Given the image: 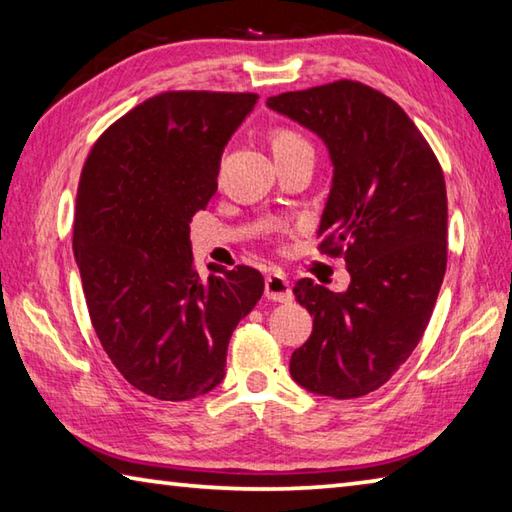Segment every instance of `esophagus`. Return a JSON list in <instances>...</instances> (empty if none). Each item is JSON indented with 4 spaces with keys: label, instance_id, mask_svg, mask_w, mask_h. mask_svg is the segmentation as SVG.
<instances>
[{
    "label": "esophagus",
    "instance_id": "obj_1",
    "mask_svg": "<svg viewBox=\"0 0 512 512\" xmlns=\"http://www.w3.org/2000/svg\"><path fill=\"white\" fill-rule=\"evenodd\" d=\"M264 293H266L268 300H273V302H291L293 300L291 284H288V280L282 273L266 275Z\"/></svg>",
    "mask_w": 512,
    "mask_h": 512
}]
</instances>
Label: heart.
Instances as JSON below:
<instances>
[{
    "label": "heart",
    "instance_id": "obj_1",
    "mask_svg": "<svg viewBox=\"0 0 512 512\" xmlns=\"http://www.w3.org/2000/svg\"><path fill=\"white\" fill-rule=\"evenodd\" d=\"M271 147H273V154L280 156V154L297 150V147H311V145H309V141H306L304 136L293 132V129L282 127V129H277V132L271 136Z\"/></svg>",
    "mask_w": 512,
    "mask_h": 512
}]
</instances>
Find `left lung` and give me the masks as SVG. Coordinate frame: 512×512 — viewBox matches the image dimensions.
I'll list each match as a JSON object with an SVG mask.
<instances>
[{"instance_id":"1","label":"left lung","mask_w":512,"mask_h":512,"mask_svg":"<svg viewBox=\"0 0 512 512\" xmlns=\"http://www.w3.org/2000/svg\"><path fill=\"white\" fill-rule=\"evenodd\" d=\"M266 105L329 147L333 185L318 248L342 257L347 291L300 280L295 300L313 318L291 356L295 383L313 394L376 392L412 356L448 264V194L441 163L412 118L358 80L286 91Z\"/></svg>"}]
</instances>
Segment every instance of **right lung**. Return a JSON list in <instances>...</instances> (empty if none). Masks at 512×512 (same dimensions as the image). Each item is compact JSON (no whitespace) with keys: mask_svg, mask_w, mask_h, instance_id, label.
<instances>
[{"mask_svg":"<svg viewBox=\"0 0 512 512\" xmlns=\"http://www.w3.org/2000/svg\"><path fill=\"white\" fill-rule=\"evenodd\" d=\"M257 94L163 91L100 134L82 167L73 253L91 324L138 392L190 401L226 376L232 331L264 293L250 266L201 280L190 221Z\"/></svg>","mask_w":512,"mask_h":512,"instance_id":"add662e5","label":"right lung"}]
</instances>
